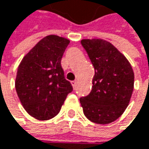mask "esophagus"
Instances as JSON below:
<instances>
[{"label": "esophagus", "mask_w": 149, "mask_h": 149, "mask_svg": "<svg viewBox=\"0 0 149 149\" xmlns=\"http://www.w3.org/2000/svg\"><path fill=\"white\" fill-rule=\"evenodd\" d=\"M70 83H71L73 88H76V86H77V81H76V80H73V81H71Z\"/></svg>", "instance_id": "obj_1"}]
</instances>
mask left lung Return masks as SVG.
Wrapping results in <instances>:
<instances>
[{"instance_id":"8db88e82","label":"left lung","mask_w":149,"mask_h":149,"mask_svg":"<svg viewBox=\"0 0 149 149\" xmlns=\"http://www.w3.org/2000/svg\"><path fill=\"white\" fill-rule=\"evenodd\" d=\"M95 69L90 94L80 99L85 116L93 123L106 125L120 118L134 91V73L127 57L104 39H82Z\"/></svg>"}]
</instances>
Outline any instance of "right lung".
Masks as SVG:
<instances>
[{"mask_svg": "<svg viewBox=\"0 0 149 149\" xmlns=\"http://www.w3.org/2000/svg\"><path fill=\"white\" fill-rule=\"evenodd\" d=\"M70 40L56 35L41 39L21 61L15 90L26 112L38 120L54 118L72 91L61 66Z\"/></svg>", "mask_w": 149, "mask_h": 149, "instance_id": "right-lung-1", "label": "right lung"}]
</instances>
